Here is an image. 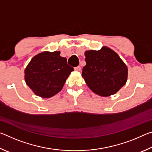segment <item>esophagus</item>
I'll use <instances>...</instances> for the list:
<instances>
[{
  "label": "esophagus",
  "instance_id": "esophagus-1",
  "mask_svg": "<svg viewBox=\"0 0 152 152\" xmlns=\"http://www.w3.org/2000/svg\"><path fill=\"white\" fill-rule=\"evenodd\" d=\"M80 69H81L80 66H77V67H75V68H74V70L80 71Z\"/></svg>",
  "mask_w": 152,
  "mask_h": 152
}]
</instances>
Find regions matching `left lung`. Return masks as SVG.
<instances>
[{"instance_id": "1", "label": "left lung", "mask_w": 152, "mask_h": 152, "mask_svg": "<svg viewBox=\"0 0 152 152\" xmlns=\"http://www.w3.org/2000/svg\"><path fill=\"white\" fill-rule=\"evenodd\" d=\"M82 76L89 88L101 96L116 93L125 85L128 70L116 52L107 47L85 51Z\"/></svg>"}]
</instances>
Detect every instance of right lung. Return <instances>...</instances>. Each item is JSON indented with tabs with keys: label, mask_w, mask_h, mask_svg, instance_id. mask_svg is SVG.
<instances>
[{
	"label": "right lung",
	"mask_w": 152,
	"mask_h": 152,
	"mask_svg": "<svg viewBox=\"0 0 152 152\" xmlns=\"http://www.w3.org/2000/svg\"><path fill=\"white\" fill-rule=\"evenodd\" d=\"M74 68L60 51H43L35 56L25 70L27 85L37 96L50 98L58 93Z\"/></svg>",
	"instance_id": "obj_1"
}]
</instances>
